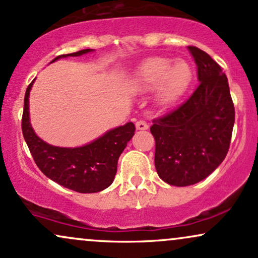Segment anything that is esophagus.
<instances>
[{"label": "esophagus", "mask_w": 258, "mask_h": 258, "mask_svg": "<svg viewBox=\"0 0 258 258\" xmlns=\"http://www.w3.org/2000/svg\"><path fill=\"white\" fill-rule=\"evenodd\" d=\"M136 127H137V130H148V122L144 120H138L137 122H136Z\"/></svg>", "instance_id": "1"}]
</instances>
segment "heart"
Returning <instances> with one entry per match:
<instances>
[{
    "mask_svg": "<svg viewBox=\"0 0 258 258\" xmlns=\"http://www.w3.org/2000/svg\"><path fill=\"white\" fill-rule=\"evenodd\" d=\"M191 78L192 70L186 61L173 62L169 58L153 57L138 68L133 83L139 90H151L159 86L160 101L168 103L175 101L185 91Z\"/></svg>",
    "mask_w": 258,
    "mask_h": 258,
    "instance_id": "1",
    "label": "heart"
}]
</instances>
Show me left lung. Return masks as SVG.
<instances>
[{
	"label": "left lung",
	"mask_w": 258,
	"mask_h": 258,
	"mask_svg": "<svg viewBox=\"0 0 258 258\" xmlns=\"http://www.w3.org/2000/svg\"><path fill=\"white\" fill-rule=\"evenodd\" d=\"M200 84L190 97L150 127L155 167L167 184L188 186L210 175L225 160L235 111L228 80L206 51L190 45Z\"/></svg>",
	"instance_id": "1"
}]
</instances>
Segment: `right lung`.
<instances>
[{
	"mask_svg": "<svg viewBox=\"0 0 258 258\" xmlns=\"http://www.w3.org/2000/svg\"><path fill=\"white\" fill-rule=\"evenodd\" d=\"M89 51L92 50L84 49L72 54L58 55L51 62L61 57L79 56ZM32 84L33 82H31L25 92L21 128L37 167L52 181L80 194H94L107 188L116 174L117 160L121 153L135 135V123L127 122L116 127L95 142L80 148L52 147L37 137L31 127L29 95Z\"/></svg>",
	"mask_w": 258,
	"mask_h": 258,
	"instance_id": "add662e5",
	"label": "right lung"
}]
</instances>
